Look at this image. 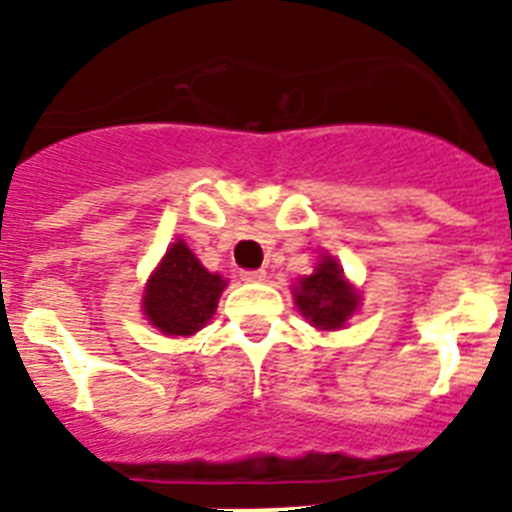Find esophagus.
I'll list each match as a JSON object with an SVG mask.
<instances>
[{
    "label": "esophagus",
    "instance_id": "esophagus-1",
    "mask_svg": "<svg viewBox=\"0 0 512 512\" xmlns=\"http://www.w3.org/2000/svg\"><path fill=\"white\" fill-rule=\"evenodd\" d=\"M242 281L247 283L265 281V270H242Z\"/></svg>",
    "mask_w": 512,
    "mask_h": 512
}]
</instances>
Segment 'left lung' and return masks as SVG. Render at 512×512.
Masks as SVG:
<instances>
[{"mask_svg":"<svg viewBox=\"0 0 512 512\" xmlns=\"http://www.w3.org/2000/svg\"><path fill=\"white\" fill-rule=\"evenodd\" d=\"M294 302L304 317L320 330H338L359 307V291L346 281L336 257L325 255L312 276L299 278Z\"/></svg>","mask_w":512,"mask_h":512,"instance_id":"obj_1","label":"left lung"}]
</instances>
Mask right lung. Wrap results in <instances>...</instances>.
<instances>
[{
	"instance_id": "1",
	"label": "right lung",
	"mask_w": 512,
	"mask_h": 512,
	"mask_svg": "<svg viewBox=\"0 0 512 512\" xmlns=\"http://www.w3.org/2000/svg\"><path fill=\"white\" fill-rule=\"evenodd\" d=\"M226 289L218 273H210L179 239L153 270L143 291V312L163 336H195L213 317Z\"/></svg>"
}]
</instances>
